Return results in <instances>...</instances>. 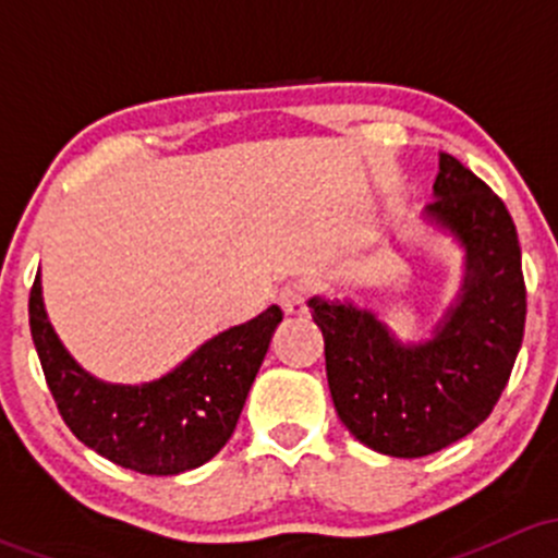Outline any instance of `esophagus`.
<instances>
[{
  "label": "esophagus",
  "mask_w": 558,
  "mask_h": 558,
  "mask_svg": "<svg viewBox=\"0 0 558 558\" xmlns=\"http://www.w3.org/2000/svg\"><path fill=\"white\" fill-rule=\"evenodd\" d=\"M280 307L289 315L307 313V289L302 283H289L280 289Z\"/></svg>",
  "instance_id": "obj_1"
}]
</instances>
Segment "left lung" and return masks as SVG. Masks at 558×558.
<instances>
[{"label": "left lung", "mask_w": 558, "mask_h": 558, "mask_svg": "<svg viewBox=\"0 0 558 558\" xmlns=\"http://www.w3.org/2000/svg\"><path fill=\"white\" fill-rule=\"evenodd\" d=\"M426 221L464 247V280L432 340L404 345L351 302H307L324 335L337 415L373 451L418 459L448 448L492 415L508 386L526 320L521 245L505 202L453 156L440 154Z\"/></svg>", "instance_id": "obj_1"}]
</instances>
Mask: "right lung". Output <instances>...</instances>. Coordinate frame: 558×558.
<instances>
[{
	"mask_svg": "<svg viewBox=\"0 0 558 558\" xmlns=\"http://www.w3.org/2000/svg\"><path fill=\"white\" fill-rule=\"evenodd\" d=\"M280 320L283 311L267 307L165 378L123 386L94 378L66 353L45 313L39 275L29 294L32 340L64 424L83 446L143 475H180L227 446Z\"/></svg>",
	"mask_w": 558,
	"mask_h": 558,
	"instance_id": "right-lung-1",
	"label": "right lung"
}]
</instances>
